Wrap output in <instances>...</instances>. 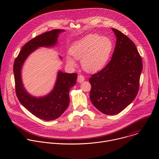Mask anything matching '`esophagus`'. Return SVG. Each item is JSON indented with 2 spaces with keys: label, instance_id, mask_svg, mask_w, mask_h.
<instances>
[{
  "label": "esophagus",
  "instance_id": "esophagus-1",
  "mask_svg": "<svg viewBox=\"0 0 159 159\" xmlns=\"http://www.w3.org/2000/svg\"><path fill=\"white\" fill-rule=\"evenodd\" d=\"M84 80H85V78H84V77L82 75H79L78 76V78H77V82H78L79 83H81V82H82Z\"/></svg>",
  "mask_w": 159,
  "mask_h": 159
}]
</instances>
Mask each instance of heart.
<instances>
[{"instance_id":"obj_1","label":"heart","mask_w":159,"mask_h":159,"mask_svg":"<svg viewBox=\"0 0 159 159\" xmlns=\"http://www.w3.org/2000/svg\"><path fill=\"white\" fill-rule=\"evenodd\" d=\"M112 47V43L109 38L90 34L74 42L70 48V53L74 58L81 59L82 66L86 72L96 73L106 66ZM74 58L67 56L66 63L75 66L76 61Z\"/></svg>"}]
</instances>
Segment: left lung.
<instances>
[{"mask_svg":"<svg viewBox=\"0 0 159 159\" xmlns=\"http://www.w3.org/2000/svg\"><path fill=\"white\" fill-rule=\"evenodd\" d=\"M112 30L116 43L111 60L89 79L90 101L99 111L107 115L118 114L134 99L143 68L142 58L134 43L119 30Z\"/></svg>","mask_w":159,"mask_h":159,"instance_id":"8db88e82","label":"left lung"}]
</instances>
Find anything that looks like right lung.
Wrapping results in <instances>:
<instances>
[{"label": "right lung", "mask_w": 159, "mask_h": 159, "mask_svg": "<svg viewBox=\"0 0 159 159\" xmlns=\"http://www.w3.org/2000/svg\"><path fill=\"white\" fill-rule=\"evenodd\" d=\"M64 31L63 30H53L32 39L22 47L14 63L16 92L19 102L31 114L45 121L57 119L69 106V90L76 84L77 74L59 70L51 92L46 96L36 97L25 89L22 80L21 69L27 58L38 48H50L57 45L58 35ZM60 58L62 59L60 56Z\"/></svg>", "instance_id": "1"}]
</instances>
